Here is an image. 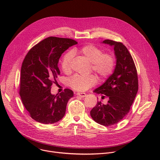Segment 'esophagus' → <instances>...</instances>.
Listing matches in <instances>:
<instances>
[{
  "label": "esophagus",
  "mask_w": 160,
  "mask_h": 160,
  "mask_svg": "<svg viewBox=\"0 0 160 160\" xmlns=\"http://www.w3.org/2000/svg\"><path fill=\"white\" fill-rule=\"evenodd\" d=\"M77 94L78 96H80V97H81V98H84V97H85L86 96V94L85 93H82V92H78V93H77Z\"/></svg>",
  "instance_id": "obj_1"
}]
</instances>
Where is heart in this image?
Listing matches in <instances>:
<instances>
[{
	"mask_svg": "<svg viewBox=\"0 0 160 160\" xmlns=\"http://www.w3.org/2000/svg\"><path fill=\"white\" fill-rule=\"evenodd\" d=\"M73 54H79L91 62V68L101 78L109 77L115 66V59L109 53H102V51L95 45L88 44L80 49L72 50ZM73 54L69 52L65 54L61 61L62 72L68 73L71 72ZM97 78L94 75L81 76L75 75L69 80V85L77 91H85L96 84Z\"/></svg>",
	"mask_w": 160,
	"mask_h": 160,
	"instance_id": "b5f03b06",
	"label": "heart"
}]
</instances>
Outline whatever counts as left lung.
I'll return each instance as SVG.
<instances>
[{"label":"left lung","mask_w":160,"mask_h":160,"mask_svg":"<svg viewBox=\"0 0 160 160\" xmlns=\"http://www.w3.org/2000/svg\"><path fill=\"white\" fill-rule=\"evenodd\" d=\"M103 43L114 47L117 64L113 73L94 90L97 94L108 96V103L103 104L98 101L90 111V115L96 122L111 126L128 113L138 91V77L133 58L122 42L107 39Z\"/></svg>","instance_id":"obj_1"}]
</instances>
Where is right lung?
<instances>
[{"label": "right lung", "mask_w": 160, "mask_h": 160, "mask_svg": "<svg viewBox=\"0 0 160 160\" xmlns=\"http://www.w3.org/2000/svg\"><path fill=\"white\" fill-rule=\"evenodd\" d=\"M78 43L73 39L49 37L42 40L28 52L21 69L19 96L32 118L44 123H54L65 115L67 102L73 92L52 95L51 88L60 74L58 66L61 54Z\"/></svg>", "instance_id": "obj_1"}]
</instances>
